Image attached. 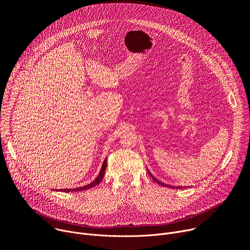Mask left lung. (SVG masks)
Returning a JSON list of instances; mask_svg holds the SVG:
<instances>
[{
	"label": "left lung",
	"mask_w": 250,
	"mask_h": 250,
	"mask_svg": "<svg viewBox=\"0 0 250 250\" xmlns=\"http://www.w3.org/2000/svg\"><path fill=\"white\" fill-rule=\"evenodd\" d=\"M148 174H149V176H151V177H152V178L154 179V181H156V182L158 183V184H159V185H162V186H165V187H168V185H166V184H164V183H162V182L158 181V180H157V179H156L155 177H153V176H152V174H151V173H149V172H148ZM170 187H171V188H178V189L182 188V187H173V186H170Z\"/></svg>",
	"instance_id": "left-lung-1"
}]
</instances>
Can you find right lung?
<instances>
[{
  "mask_svg": "<svg viewBox=\"0 0 250 250\" xmlns=\"http://www.w3.org/2000/svg\"><path fill=\"white\" fill-rule=\"evenodd\" d=\"M105 169H106V159L104 160V165H103V168H102V171L101 173H99L98 177L92 182L90 183V184L86 185V186H83V187H79V188H74V189H64L63 192H77V191H84V190H88V189H91L92 187L98 185L99 183H101L104 177V173H105ZM62 191V190H61Z\"/></svg>",
  "mask_w": 250,
  "mask_h": 250,
  "instance_id": "obj_1",
  "label": "right lung"
}]
</instances>
